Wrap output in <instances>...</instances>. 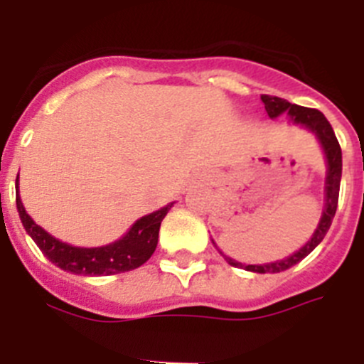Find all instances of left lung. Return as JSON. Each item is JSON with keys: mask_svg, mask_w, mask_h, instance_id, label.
I'll return each instance as SVG.
<instances>
[{"mask_svg": "<svg viewBox=\"0 0 364 364\" xmlns=\"http://www.w3.org/2000/svg\"><path fill=\"white\" fill-rule=\"evenodd\" d=\"M262 104H264L266 111H268L269 118L281 117L282 112H288V117L294 124L302 125L310 129L311 133H315L317 140L321 142V147L324 151V156H326L328 171H326V184H324V191H326V202H324L323 217L319 220V226L314 231L311 239L308 240L304 246L295 252L294 255L286 257L282 260H275V262H268V264H242V262H237V260L230 259L224 253V259L230 262L235 268H244L247 272L255 273H279L284 272V269L291 268L297 262H301L306 255H310L314 252L317 244L324 239V235L328 233L330 226H332V220L336 217L337 210V200H339V186H341V173H343V154H341V146L337 142L336 133H333L332 125L326 120L323 112L317 111V109L310 107H301V105L290 104L288 100L277 98V96L262 95L260 96Z\"/></svg>", "mask_w": 364, "mask_h": 364, "instance_id": "obj_1", "label": "left lung"}]
</instances>
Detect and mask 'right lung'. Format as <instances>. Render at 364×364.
<instances>
[{"instance_id":"add662e5","label":"right lung","mask_w":364,"mask_h":364,"mask_svg":"<svg viewBox=\"0 0 364 364\" xmlns=\"http://www.w3.org/2000/svg\"><path fill=\"white\" fill-rule=\"evenodd\" d=\"M19 176V175H18ZM18 186V178H16ZM16 205L23 228L32 240L38 244L47 259L56 264L58 268L65 272L76 273V275H91V277H102V275H114L136 269L149 260L159 244V231L164 217L171 210V204H167L162 210L138 218L131 230L117 242L107 244L102 247H78L54 239L53 235L47 233L36 222L28 217L25 211L19 191L16 195Z\"/></svg>"}]
</instances>
